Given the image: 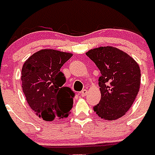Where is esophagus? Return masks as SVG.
<instances>
[{
    "instance_id": "esophagus-1",
    "label": "esophagus",
    "mask_w": 155,
    "mask_h": 155,
    "mask_svg": "<svg viewBox=\"0 0 155 155\" xmlns=\"http://www.w3.org/2000/svg\"><path fill=\"white\" fill-rule=\"evenodd\" d=\"M87 93V89H84L83 91L80 92V96H82V97H85Z\"/></svg>"
}]
</instances>
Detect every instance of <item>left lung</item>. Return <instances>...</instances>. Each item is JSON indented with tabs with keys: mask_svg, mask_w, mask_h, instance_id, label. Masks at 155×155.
<instances>
[{
	"mask_svg": "<svg viewBox=\"0 0 155 155\" xmlns=\"http://www.w3.org/2000/svg\"><path fill=\"white\" fill-rule=\"evenodd\" d=\"M86 54L101 73L98 80L101 98L93 110L104 120L121 117L139 92V66L127 53L109 46L89 50Z\"/></svg>",
	"mask_w": 155,
	"mask_h": 155,
	"instance_id": "1",
	"label": "left lung"
}]
</instances>
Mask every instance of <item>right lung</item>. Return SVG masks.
<instances>
[{"instance_id":"obj_1","label":"right lung","mask_w":155,"mask_h":155,"mask_svg":"<svg viewBox=\"0 0 155 155\" xmlns=\"http://www.w3.org/2000/svg\"><path fill=\"white\" fill-rule=\"evenodd\" d=\"M72 54L43 49L33 54L21 69V87L26 101L36 115L47 121L68 117L74 92L63 87L60 69Z\"/></svg>"}]
</instances>
